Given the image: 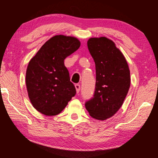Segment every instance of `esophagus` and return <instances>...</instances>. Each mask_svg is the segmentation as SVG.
<instances>
[{"label": "esophagus", "instance_id": "obj_1", "mask_svg": "<svg viewBox=\"0 0 158 158\" xmlns=\"http://www.w3.org/2000/svg\"><path fill=\"white\" fill-rule=\"evenodd\" d=\"M75 88H76V90H77V93H79V90H80V85L76 84L75 85Z\"/></svg>", "mask_w": 158, "mask_h": 158}]
</instances>
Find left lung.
I'll return each instance as SVG.
<instances>
[{
  "mask_svg": "<svg viewBox=\"0 0 158 158\" xmlns=\"http://www.w3.org/2000/svg\"><path fill=\"white\" fill-rule=\"evenodd\" d=\"M88 48L95 62L96 88L85 108L93 118L105 120L123 106L131 83L129 68L122 52L108 38H90Z\"/></svg>",
  "mask_w": 158,
  "mask_h": 158,
  "instance_id": "1",
  "label": "left lung"
}]
</instances>
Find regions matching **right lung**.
<instances>
[{"label": "right lung", "mask_w": 158, "mask_h": 158, "mask_svg": "<svg viewBox=\"0 0 158 158\" xmlns=\"http://www.w3.org/2000/svg\"><path fill=\"white\" fill-rule=\"evenodd\" d=\"M73 36L57 35L40 48L26 72L28 97L32 106L46 116L60 114L76 94L64 59L80 47Z\"/></svg>", "instance_id": "add662e5"}]
</instances>
